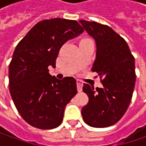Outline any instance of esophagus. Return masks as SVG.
I'll list each match as a JSON object with an SVG mask.
<instances>
[{
    "label": "esophagus",
    "mask_w": 146,
    "mask_h": 146,
    "mask_svg": "<svg viewBox=\"0 0 146 146\" xmlns=\"http://www.w3.org/2000/svg\"><path fill=\"white\" fill-rule=\"evenodd\" d=\"M76 84H77V89H78V92H81L82 87H83V83H82L81 80H76Z\"/></svg>",
    "instance_id": "obj_1"
}]
</instances>
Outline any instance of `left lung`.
<instances>
[{"label": "left lung", "instance_id": "obj_1", "mask_svg": "<svg viewBox=\"0 0 146 146\" xmlns=\"http://www.w3.org/2000/svg\"><path fill=\"white\" fill-rule=\"evenodd\" d=\"M96 41V59L92 70L100 76L103 88L84 84L88 103L81 110L83 119L93 127L115 124L131 102L136 81L135 60L125 40L109 26L80 20Z\"/></svg>", "mask_w": 146, "mask_h": 146}]
</instances>
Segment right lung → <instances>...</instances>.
<instances>
[{"mask_svg": "<svg viewBox=\"0 0 146 146\" xmlns=\"http://www.w3.org/2000/svg\"><path fill=\"white\" fill-rule=\"evenodd\" d=\"M84 31L76 20L39 22L20 40L9 66V86L16 109L31 126L53 129L63 119L64 110L77 93L73 77L58 80L48 73L56 66L61 47Z\"/></svg>", "mask_w": 146, "mask_h": 146, "instance_id": "right-lung-1", "label": "right lung"}]
</instances>
